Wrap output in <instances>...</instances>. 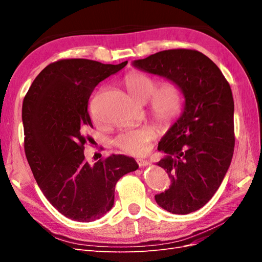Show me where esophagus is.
Wrapping results in <instances>:
<instances>
[{
    "label": "esophagus",
    "mask_w": 262,
    "mask_h": 262,
    "mask_svg": "<svg viewBox=\"0 0 262 262\" xmlns=\"http://www.w3.org/2000/svg\"><path fill=\"white\" fill-rule=\"evenodd\" d=\"M137 163L140 167H144V166L148 165V161L143 160V158H137Z\"/></svg>",
    "instance_id": "1"
}]
</instances>
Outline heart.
<instances>
[{
    "label": "heart",
    "mask_w": 262,
    "mask_h": 262,
    "mask_svg": "<svg viewBox=\"0 0 262 262\" xmlns=\"http://www.w3.org/2000/svg\"><path fill=\"white\" fill-rule=\"evenodd\" d=\"M126 90L131 96L141 102L148 100L149 113L163 128L170 125L181 110L182 98L179 87L172 82L157 85L152 76L142 72H132L125 76ZM156 137V129L152 124H143L123 130L115 139V145L123 152L142 155L146 152L149 141Z\"/></svg>",
    "instance_id": "b5f03b06"
}]
</instances>
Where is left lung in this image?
Instances as JSON below:
<instances>
[{
    "instance_id": "obj_1",
    "label": "left lung",
    "mask_w": 262,
    "mask_h": 262,
    "mask_svg": "<svg viewBox=\"0 0 262 262\" xmlns=\"http://www.w3.org/2000/svg\"><path fill=\"white\" fill-rule=\"evenodd\" d=\"M143 72L175 83L184 109L158 143L166 153L157 163L170 186L155 201L172 214H188L207 204L223 181L234 153V99L215 63L189 49L165 50L134 60Z\"/></svg>"
}]
</instances>
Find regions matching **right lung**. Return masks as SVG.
Masks as SVG:
<instances>
[{
  "label": "right lung",
  "instance_id": "1",
  "mask_svg": "<svg viewBox=\"0 0 262 262\" xmlns=\"http://www.w3.org/2000/svg\"><path fill=\"white\" fill-rule=\"evenodd\" d=\"M120 64L67 59L46 67L29 87L21 119L28 164L42 193L61 214L77 222L96 221L112 210L117 181L137 170L133 157L113 154L85 161L84 132L93 128L89 99Z\"/></svg>",
  "mask_w": 262,
  "mask_h": 262
}]
</instances>
